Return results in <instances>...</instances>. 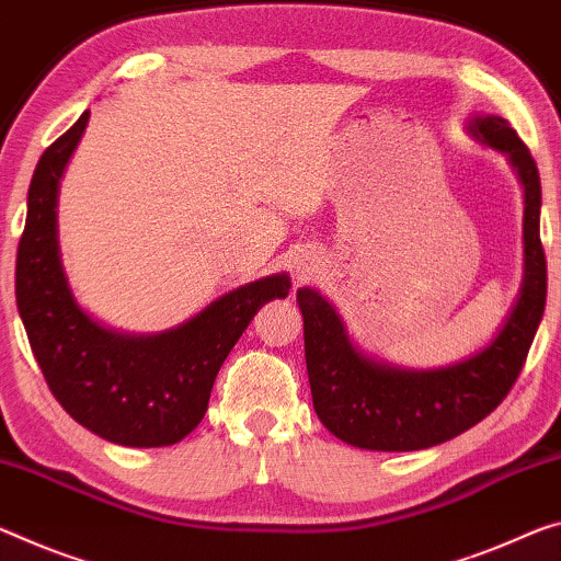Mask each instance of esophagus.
I'll return each instance as SVG.
<instances>
[{"instance_id":"34e87169","label":"esophagus","mask_w":561,"mask_h":561,"mask_svg":"<svg viewBox=\"0 0 561 561\" xmlns=\"http://www.w3.org/2000/svg\"><path fill=\"white\" fill-rule=\"evenodd\" d=\"M297 270H299V277H305V274L309 272V270H307V264H301V266H297Z\"/></svg>"}]
</instances>
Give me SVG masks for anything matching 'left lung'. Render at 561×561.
<instances>
[{
    "mask_svg": "<svg viewBox=\"0 0 561 561\" xmlns=\"http://www.w3.org/2000/svg\"><path fill=\"white\" fill-rule=\"evenodd\" d=\"M469 135L510 157L524 186V279L500 334L472 357L439 369H402L362 354L336 309L312 287L297 301L314 412L334 437L359 449L414 451L455 439L510 394L535 342L547 301V260L539 239L541 184L535 157L512 124L494 114L469 119Z\"/></svg>",
    "mask_w": 561,
    "mask_h": 561,
    "instance_id": "1",
    "label": "left lung"
}]
</instances>
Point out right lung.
I'll list each match as a JSON object with an SVG mask.
<instances>
[{"mask_svg":"<svg viewBox=\"0 0 561 561\" xmlns=\"http://www.w3.org/2000/svg\"><path fill=\"white\" fill-rule=\"evenodd\" d=\"M84 112L34 169L16 249V307L44 379L75 422L124 447H169L207 412L227 354L256 309L289 295L287 274L249 282L159 334H122L77 305L59 262L57 190Z\"/></svg>","mask_w":561,"mask_h":561,"instance_id":"add662e5","label":"right lung"}]
</instances>
